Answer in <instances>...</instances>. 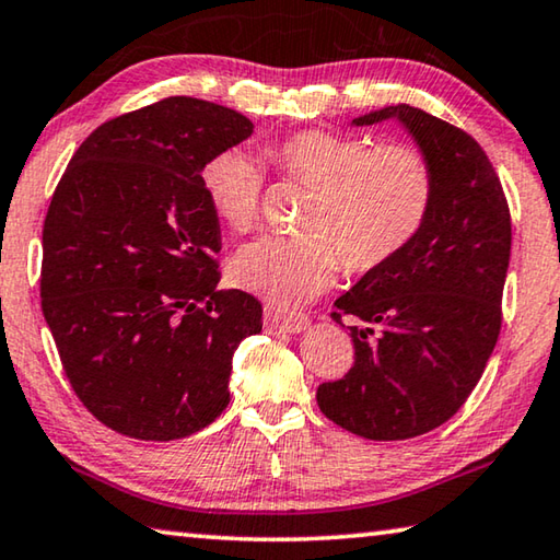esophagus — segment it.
I'll return each mask as SVG.
<instances>
[{"label":"esophagus","mask_w":560,"mask_h":560,"mask_svg":"<svg viewBox=\"0 0 560 560\" xmlns=\"http://www.w3.org/2000/svg\"><path fill=\"white\" fill-rule=\"evenodd\" d=\"M307 327H310V319L305 315H282V312L272 307L265 310V329L268 331H288V335H298V331Z\"/></svg>","instance_id":"obj_1"}]
</instances>
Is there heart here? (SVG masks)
Listing matches in <instances>:
<instances>
[{
	"mask_svg": "<svg viewBox=\"0 0 560 560\" xmlns=\"http://www.w3.org/2000/svg\"><path fill=\"white\" fill-rule=\"evenodd\" d=\"M278 170L312 186L300 235H260L233 255L231 278L272 305H302L349 272L386 265L416 238L433 201V172L413 144L302 130L268 150ZM201 186L225 229L250 231L260 215L262 172L250 154L211 156Z\"/></svg>",
	"mask_w": 560,
	"mask_h": 560,
	"instance_id": "1",
	"label": "heart"
}]
</instances>
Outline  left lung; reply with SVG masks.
<instances>
[{
  "label": "left lung",
  "instance_id": "obj_1",
  "mask_svg": "<svg viewBox=\"0 0 560 560\" xmlns=\"http://www.w3.org/2000/svg\"><path fill=\"white\" fill-rule=\"evenodd\" d=\"M388 120L425 154L433 201L416 238L335 302L339 325L361 319L354 366L317 388L322 413L366 440L423 435L463 408L497 345L512 253L502 182L475 137L406 103L354 125Z\"/></svg>",
  "mask_w": 560,
  "mask_h": 560
}]
</instances>
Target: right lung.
<instances>
[{"label":"right lung","instance_id":"add662e5","mask_svg":"<svg viewBox=\"0 0 560 560\" xmlns=\"http://www.w3.org/2000/svg\"><path fill=\"white\" fill-rule=\"evenodd\" d=\"M248 117L164 97L78 147L44 221L42 310L81 404L137 440H176L229 406L233 351L260 302L219 290L221 225L201 186Z\"/></svg>","mask_w":560,"mask_h":560}]
</instances>
